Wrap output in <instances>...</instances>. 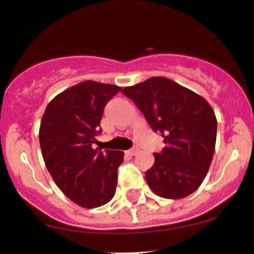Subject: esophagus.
<instances>
[{"label":"esophagus","mask_w":254,"mask_h":254,"mask_svg":"<svg viewBox=\"0 0 254 254\" xmlns=\"http://www.w3.org/2000/svg\"><path fill=\"white\" fill-rule=\"evenodd\" d=\"M138 152H140V149H138V148H132V149L127 150V154H129V155H136Z\"/></svg>","instance_id":"34e87169"}]
</instances>
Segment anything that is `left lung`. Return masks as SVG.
<instances>
[{"mask_svg":"<svg viewBox=\"0 0 254 254\" xmlns=\"http://www.w3.org/2000/svg\"><path fill=\"white\" fill-rule=\"evenodd\" d=\"M140 108L149 127L164 137L163 152L146 171L147 185L166 199L194 193L207 175L217 119L202 96L165 77H152L122 90Z\"/></svg>","mask_w":254,"mask_h":254,"instance_id":"obj_1","label":"left lung"}]
</instances>
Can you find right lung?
<instances>
[{
	"label": "right lung",
	"mask_w": 254,
	"mask_h": 254,
	"mask_svg": "<svg viewBox=\"0 0 254 254\" xmlns=\"http://www.w3.org/2000/svg\"><path fill=\"white\" fill-rule=\"evenodd\" d=\"M121 89L85 80L55 96L42 117L38 136L44 164L60 190L82 207H99L116 194L124 152H102L91 144L106 104Z\"/></svg>",
	"instance_id": "right-lung-1"
}]
</instances>
